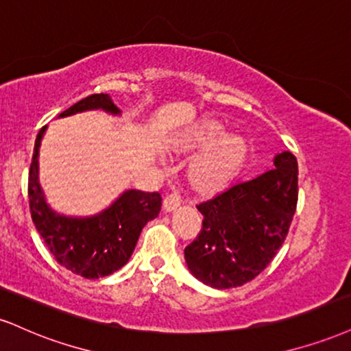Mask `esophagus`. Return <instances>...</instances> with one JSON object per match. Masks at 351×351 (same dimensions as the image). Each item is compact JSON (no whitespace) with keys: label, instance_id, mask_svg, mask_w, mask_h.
Returning <instances> with one entry per match:
<instances>
[{"label":"esophagus","instance_id":"1","mask_svg":"<svg viewBox=\"0 0 351 351\" xmlns=\"http://www.w3.org/2000/svg\"><path fill=\"white\" fill-rule=\"evenodd\" d=\"M176 208H180V197L176 196V194H168L163 199V209L167 210V213H171V210H175Z\"/></svg>","mask_w":351,"mask_h":351}]
</instances>
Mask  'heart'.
<instances>
[{
    "instance_id": "1",
    "label": "heart",
    "mask_w": 351,
    "mask_h": 351,
    "mask_svg": "<svg viewBox=\"0 0 351 351\" xmlns=\"http://www.w3.org/2000/svg\"><path fill=\"white\" fill-rule=\"evenodd\" d=\"M222 135L223 129L216 122H202L184 135L181 145L184 149H206L213 145ZM245 157L247 147L242 138H222L191 163L188 170L189 184L201 194L219 193L237 176Z\"/></svg>"
}]
</instances>
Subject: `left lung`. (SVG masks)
<instances>
[{
    "label": "left lung",
    "mask_w": 351,
    "mask_h": 351,
    "mask_svg": "<svg viewBox=\"0 0 351 351\" xmlns=\"http://www.w3.org/2000/svg\"><path fill=\"white\" fill-rule=\"evenodd\" d=\"M271 170L196 206L202 230L184 248L189 271L216 289L237 288L271 263L298 204V160L278 154Z\"/></svg>",
    "instance_id": "obj_1"
}]
</instances>
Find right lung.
Listing matches in <instances>:
<instances>
[{
	"label": "right lung",
	"mask_w": 351,
	"mask_h": 351,
	"mask_svg": "<svg viewBox=\"0 0 351 351\" xmlns=\"http://www.w3.org/2000/svg\"><path fill=\"white\" fill-rule=\"evenodd\" d=\"M93 109H103L114 116L121 114L112 99L101 93L78 101L58 117ZM45 129L47 125L37 134L29 170L27 193L34 226L55 260L69 271L86 280L112 274L129 261L143 226L158 216L162 196L128 189L95 216L70 217L55 213L45 201L39 183V147Z\"/></svg>",
	"instance_id": "right-lung-1"
}]
</instances>
